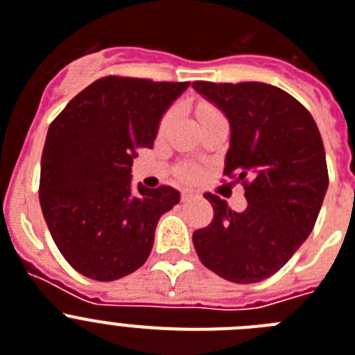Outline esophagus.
<instances>
[{"instance_id":"1","label":"esophagus","mask_w":355,"mask_h":355,"mask_svg":"<svg viewBox=\"0 0 355 355\" xmlns=\"http://www.w3.org/2000/svg\"><path fill=\"white\" fill-rule=\"evenodd\" d=\"M196 193L193 189H184L182 191V202H189V200H193V198H196Z\"/></svg>"}]
</instances>
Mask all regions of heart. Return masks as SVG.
<instances>
[{"mask_svg":"<svg viewBox=\"0 0 355 355\" xmlns=\"http://www.w3.org/2000/svg\"><path fill=\"white\" fill-rule=\"evenodd\" d=\"M198 114H200V118H205V116H209V114H214V110H211V109H200ZM171 119H173V112L166 114L164 118H162V121H160V130H164L166 126H168L169 123H171ZM193 175H195V171H193V169H186V171H184V177H186V178H191V177H193Z\"/></svg>","mask_w":355,"mask_h":355,"instance_id":"obj_1","label":"heart"}]
</instances>
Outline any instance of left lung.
Instances as JSON below:
<instances>
[{"instance_id":"1","label":"left lung","mask_w":355,"mask_h":355,"mask_svg":"<svg viewBox=\"0 0 355 355\" xmlns=\"http://www.w3.org/2000/svg\"><path fill=\"white\" fill-rule=\"evenodd\" d=\"M193 89L230 125L225 175L243 182L248 207L236 212L207 193L214 220L193 234L203 266L237 284L268 279L309 237L329 187L323 141L291 94L263 82Z\"/></svg>"}]
</instances>
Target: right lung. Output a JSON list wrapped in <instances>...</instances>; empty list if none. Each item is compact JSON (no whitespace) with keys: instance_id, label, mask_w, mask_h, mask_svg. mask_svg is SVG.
<instances>
[{"instance_id":"1","label":"right lung","mask_w":355,"mask_h":355,"mask_svg":"<svg viewBox=\"0 0 355 355\" xmlns=\"http://www.w3.org/2000/svg\"><path fill=\"white\" fill-rule=\"evenodd\" d=\"M189 82L105 76L76 94L48 128L39 200L55 245L89 279L116 280L144 264L173 187H132L139 148Z\"/></svg>"}]
</instances>
